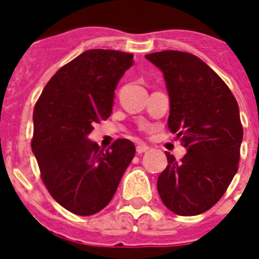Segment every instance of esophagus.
I'll use <instances>...</instances> for the list:
<instances>
[{
    "label": "esophagus",
    "instance_id": "34e87169",
    "mask_svg": "<svg viewBox=\"0 0 259 259\" xmlns=\"http://www.w3.org/2000/svg\"><path fill=\"white\" fill-rule=\"evenodd\" d=\"M149 149L148 146L145 145V144H140V145H137V148H136V150H137V153L138 154H141V153H145L146 150Z\"/></svg>",
    "mask_w": 259,
    "mask_h": 259
}]
</instances>
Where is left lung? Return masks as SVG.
<instances>
[{"instance_id": "8db88e82", "label": "left lung", "mask_w": 259, "mask_h": 259, "mask_svg": "<svg viewBox=\"0 0 259 259\" xmlns=\"http://www.w3.org/2000/svg\"><path fill=\"white\" fill-rule=\"evenodd\" d=\"M145 58L164 74L168 127L187 148L180 161L165 153L168 166L158 176V193L172 212L199 215L217 204L238 170L243 129L237 99L195 55L162 51Z\"/></svg>"}]
</instances>
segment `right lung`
I'll return each instance as SVG.
<instances>
[{"instance_id": "right-lung-1", "label": "right lung", "mask_w": 259, "mask_h": 259, "mask_svg": "<svg viewBox=\"0 0 259 259\" xmlns=\"http://www.w3.org/2000/svg\"><path fill=\"white\" fill-rule=\"evenodd\" d=\"M132 66L133 54L89 50L63 66L36 102L32 152L41 180L51 196L75 215L105 208L136 154L126 138L106 150L89 140L94 123L110 117L114 90Z\"/></svg>"}]
</instances>
